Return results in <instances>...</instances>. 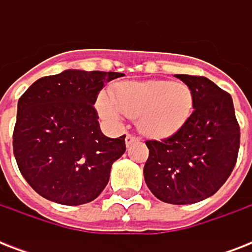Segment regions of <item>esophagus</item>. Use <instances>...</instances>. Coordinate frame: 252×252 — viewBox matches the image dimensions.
I'll return each instance as SVG.
<instances>
[{
  "mask_svg": "<svg viewBox=\"0 0 252 252\" xmlns=\"http://www.w3.org/2000/svg\"><path fill=\"white\" fill-rule=\"evenodd\" d=\"M140 138L136 137V136H132V134H126V146H129L130 144H133V142L138 141Z\"/></svg>",
  "mask_w": 252,
  "mask_h": 252,
  "instance_id": "1",
  "label": "esophagus"
}]
</instances>
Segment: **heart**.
<instances>
[{"instance_id": "b5f03b06", "label": "heart", "mask_w": 252, "mask_h": 252, "mask_svg": "<svg viewBox=\"0 0 252 252\" xmlns=\"http://www.w3.org/2000/svg\"><path fill=\"white\" fill-rule=\"evenodd\" d=\"M100 114L119 120L120 114L138 119V128L150 137H167L187 123L193 110V93L186 84L165 80L124 82L115 89L112 100L102 95Z\"/></svg>"}]
</instances>
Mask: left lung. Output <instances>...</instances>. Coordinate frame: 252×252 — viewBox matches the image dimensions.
Instances as JSON below:
<instances>
[{"label":"left lung","instance_id":"left-lung-1","mask_svg":"<svg viewBox=\"0 0 252 252\" xmlns=\"http://www.w3.org/2000/svg\"><path fill=\"white\" fill-rule=\"evenodd\" d=\"M175 77L193 93V112L172 136L146 141L144 178L157 199L184 205L215 195L226 182L238 157L241 129L229 93L205 77Z\"/></svg>","mask_w":252,"mask_h":252}]
</instances>
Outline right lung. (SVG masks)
Listing matches in <instances>:
<instances>
[{
    "label": "right lung",
    "mask_w": 252,
    "mask_h": 252,
    "mask_svg": "<svg viewBox=\"0 0 252 252\" xmlns=\"http://www.w3.org/2000/svg\"><path fill=\"white\" fill-rule=\"evenodd\" d=\"M116 72L69 69L41 77L18 100L14 157L27 183L45 199L81 205L96 199L111 166L126 152V134L99 128L95 102Z\"/></svg>",
    "instance_id": "obj_1"
}]
</instances>
